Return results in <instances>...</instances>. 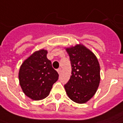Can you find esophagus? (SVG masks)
Instances as JSON below:
<instances>
[{"mask_svg":"<svg viewBox=\"0 0 123 123\" xmlns=\"http://www.w3.org/2000/svg\"><path fill=\"white\" fill-rule=\"evenodd\" d=\"M61 68H59V69H57V72H58V73L61 74Z\"/></svg>","mask_w":123,"mask_h":123,"instance_id":"obj_1","label":"esophagus"}]
</instances>
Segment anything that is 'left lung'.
Returning <instances> with one entry per match:
<instances>
[{
  "label": "left lung",
  "mask_w": 123,
  "mask_h": 123,
  "mask_svg": "<svg viewBox=\"0 0 123 123\" xmlns=\"http://www.w3.org/2000/svg\"><path fill=\"white\" fill-rule=\"evenodd\" d=\"M72 67L71 76L64 85L68 97L76 103H85L94 94L100 83V64L97 56L83 44L67 47Z\"/></svg>",
  "instance_id": "obj_1"
}]
</instances>
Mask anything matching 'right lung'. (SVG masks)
<instances>
[{
  "label": "right lung",
  "mask_w": 123,
  "mask_h": 123,
  "mask_svg": "<svg viewBox=\"0 0 123 123\" xmlns=\"http://www.w3.org/2000/svg\"><path fill=\"white\" fill-rule=\"evenodd\" d=\"M47 50L35 51L23 62L18 72L20 87L32 100L44 99L49 94L59 74L47 59Z\"/></svg>",
  "instance_id": "right-lung-1"
}]
</instances>
